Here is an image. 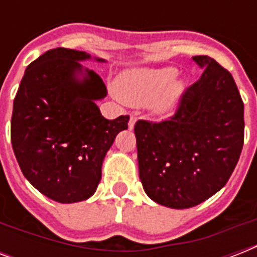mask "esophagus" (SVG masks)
<instances>
[{
    "instance_id": "34e87169",
    "label": "esophagus",
    "mask_w": 257,
    "mask_h": 257,
    "mask_svg": "<svg viewBox=\"0 0 257 257\" xmlns=\"http://www.w3.org/2000/svg\"><path fill=\"white\" fill-rule=\"evenodd\" d=\"M135 124H136V117H135V116H131V117H129V122H128L129 129H133V128H135Z\"/></svg>"
}]
</instances>
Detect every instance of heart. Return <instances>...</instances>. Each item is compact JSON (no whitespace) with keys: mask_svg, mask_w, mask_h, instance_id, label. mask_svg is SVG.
Instances as JSON below:
<instances>
[{"mask_svg":"<svg viewBox=\"0 0 257 257\" xmlns=\"http://www.w3.org/2000/svg\"><path fill=\"white\" fill-rule=\"evenodd\" d=\"M177 70L164 68H137L126 70L117 78L116 93L129 105H144L155 114H167L179 104L184 84L177 80Z\"/></svg>","mask_w":257,"mask_h":257,"instance_id":"1","label":"heart"}]
</instances>
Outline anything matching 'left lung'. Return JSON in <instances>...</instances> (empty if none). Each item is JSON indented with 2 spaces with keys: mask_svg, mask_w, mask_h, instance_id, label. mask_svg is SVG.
Here are the masks:
<instances>
[{
  "mask_svg": "<svg viewBox=\"0 0 257 257\" xmlns=\"http://www.w3.org/2000/svg\"><path fill=\"white\" fill-rule=\"evenodd\" d=\"M201 77L185 89L169 120L135 125L145 193L176 209L203 203L227 184L244 144V102L232 74L195 56Z\"/></svg>",
  "mask_w": 257,
  "mask_h": 257,
  "instance_id": "1",
  "label": "left lung"
}]
</instances>
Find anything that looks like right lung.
Returning <instances> with one entry per match:
<instances>
[{
    "label": "right lung",
    "instance_id": "1",
    "mask_svg": "<svg viewBox=\"0 0 257 257\" xmlns=\"http://www.w3.org/2000/svg\"><path fill=\"white\" fill-rule=\"evenodd\" d=\"M89 58L80 50H48L26 68L14 98L10 139L18 165L36 189L58 203L96 192L105 155L128 128L129 116L101 114L96 100L106 96V86L82 69L78 61Z\"/></svg>",
    "mask_w": 257,
    "mask_h": 257
}]
</instances>
